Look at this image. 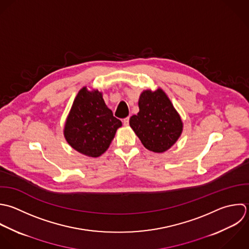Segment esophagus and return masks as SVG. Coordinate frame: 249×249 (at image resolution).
<instances>
[{"label":"esophagus","instance_id":"obj_1","mask_svg":"<svg viewBox=\"0 0 249 249\" xmlns=\"http://www.w3.org/2000/svg\"><path fill=\"white\" fill-rule=\"evenodd\" d=\"M122 122H123V125H124V126H128V125H129V117L124 118V119L122 120Z\"/></svg>","mask_w":249,"mask_h":249}]
</instances>
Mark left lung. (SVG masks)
Instances as JSON below:
<instances>
[{
    "mask_svg": "<svg viewBox=\"0 0 249 249\" xmlns=\"http://www.w3.org/2000/svg\"><path fill=\"white\" fill-rule=\"evenodd\" d=\"M139 108L130 126L143 146L155 153L170 149L181 136L183 122L167 94L161 88L142 91Z\"/></svg>",
    "mask_w": 249,
    "mask_h": 249,
    "instance_id": "left-lung-1",
    "label": "left lung"
}]
</instances>
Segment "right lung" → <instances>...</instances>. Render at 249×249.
<instances>
[{
    "mask_svg": "<svg viewBox=\"0 0 249 249\" xmlns=\"http://www.w3.org/2000/svg\"><path fill=\"white\" fill-rule=\"evenodd\" d=\"M121 126L122 122L107 107L103 93L84 86L67 116L64 137L74 150L96 158L107 151Z\"/></svg>",
    "mask_w": 249,
    "mask_h": 249,
    "instance_id": "1",
    "label": "right lung"
}]
</instances>
